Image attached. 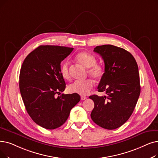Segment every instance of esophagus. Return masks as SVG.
<instances>
[{
    "label": "esophagus",
    "instance_id": "34e87169",
    "mask_svg": "<svg viewBox=\"0 0 158 158\" xmlns=\"http://www.w3.org/2000/svg\"><path fill=\"white\" fill-rule=\"evenodd\" d=\"M81 99L82 101H84V100H86V99H87V98H86V97H85V96H81Z\"/></svg>",
    "mask_w": 158,
    "mask_h": 158
}]
</instances>
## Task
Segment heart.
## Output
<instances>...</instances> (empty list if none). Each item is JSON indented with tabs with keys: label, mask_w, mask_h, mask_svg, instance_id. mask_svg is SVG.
I'll return each mask as SVG.
<instances>
[{
	"label": "heart",
	"mask_w": 158,
	"mask_h": 158,
	"mask_svg": "<svg viewBox=\"0 0 158 158\" xmlns=\"http://www.w3.org/2000/svg\"><path fill=\"white\" fill-rule=\"evenodd\" d=\"M75 60L85 68H88L87 72L92 78L96 80H99L105 75V67L101 64L96 63L97 59L93 55L85 52H82L75 56ZM60 72L61 75L64 79L69 80L70 79L69 63L68 61H64L61 65ZM93 86L94 83L92 81L88 79L84 81L74 82L68 86V90L70 93L77 94L81 95H86L90 93Z\"/></svg>",
	"instance_id": "obj_1"
}]
</instances>
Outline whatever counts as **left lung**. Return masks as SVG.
<instances>
[{"mask_svg": "<svg viewBox=\"0 0 158 158\" xmlns=\"http://www.w3.org/2000/svg\"><path fill=\"white\" fill-rule=\"evenodd\" d=\"M94 52L104 60L105 72L98 90L106 92V95L89 97L94 102L91 118L99 127L114 130L129 119L139 97L138 64L131 53L115 46H98Z\"/></svg>", "mask_w": 158, "mask_h": 158, "instance_id": "obj_1", "label": "left lung"}]
</instances>
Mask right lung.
Returning a JSON list of instances; mask_svg holds the SVG:
<instances>
[{
    "label": "right lung",
    "mask_w": 158,
    "mask_h": 158,
    "mask_svg": "<svg viewBox=\"0 0 158 158\" xmlns=\"http://www.w3.org/2000/svg\"><path fill=\"white\" fill-rule=\"evenodd\" d=\"M73 48L39 46L28 55L19 75V88L26 111L38 125L52 130L62 126L73 107L79 102V94H62L66 88L60 74V62Z\"/></svg>",
    "instance_id": "obj_1"
}]
</instances>
